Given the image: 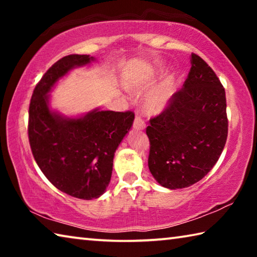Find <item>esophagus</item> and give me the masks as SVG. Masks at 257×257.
Returning <instances> with one entry per match:
<instances>
[{
  "instance_id": "34e87169",
  "label": "esophagus",
  "mask_w": 257,
  "mask_h": 257,
  "mask_svg": "<svg viewBox=\"0 0 257 257\" xmlns=\"http://www.w3.org/2000/svg\"><path fill=\"white\" fill-rule=\"evenodd\" d=\"M134 128L137 129V130H143L146 128V123L144 119L142 118L141 115L137 114L136 116H135V120H134Z\"/></svg>"
}]
</instances>
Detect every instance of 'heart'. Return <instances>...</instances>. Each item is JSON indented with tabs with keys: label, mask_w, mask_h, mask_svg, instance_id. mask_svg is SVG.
Listing matches in <instances>:
<instances>
[{
	"label": "heart",
	"mask_w": 257,
	"mask_h": 257,
	"mask_svg": "<svg viewBox=\"0 0 257 257\" xmlns=\"http://www.w3.org/2000/svg\"><path fill=\"white\" fill-rule=\"evenodd\" d=\"M173 90V82L170 77L165 78L161 82L158 88L154 92H152L145 99V106L147 111L152 113L159 112L167 105V103L170 98Z\"/></svg>",
	"instance_id": "heart-1"
}]
</instances>
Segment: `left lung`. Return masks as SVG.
<instances>
[{
	"mask_svg": "<svg viewBox=\"0 0 257 257\" xmlns=\"http://www.w3.org/2000/svg\"><path fill=\"white\" fill-rule=\"evenodd\" d=\"M150 122L149 168L160 185L185 188L214 167L227 142V101L220 79L201 56L191 53L182 88Z\"/></svg>",
	"mask_w": 257,
	"mask_h": 257,
	"instance_id": "8db88e82",
	"label": "left lung"
}]
</instances>
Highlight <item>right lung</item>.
<instances>
[{"instance_id": "1", "label": "right lung", "mask_w": 257, "mask_h": 257, "mask_svg": "<svg viewBox=\"0 0 257 257\" xmlns=\"http://www.w3.org/2000/svg\"><path fill=\"white\" fill-rule=\"evenodd\" d=\"M93 60L70 54L52 66L35 87L29 104L28 138L35 161L52 185L72 197L93 199L110 182L114 152L135 118L133 111H93L66 119L47 106L56 80Z\"/></svg>"}]
</instances>
